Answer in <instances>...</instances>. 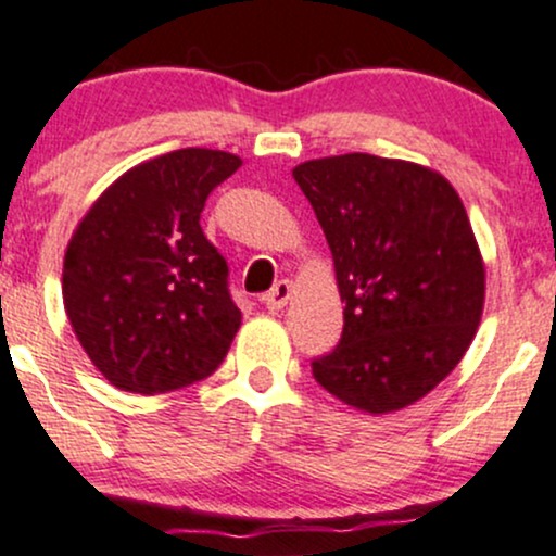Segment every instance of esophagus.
I'll list each match as a JSON object with an SVG mask.
<instances>
[{
    "instance_id": "obj_1",
    "label": "esophagus",
    "mask_w": 556,
    "mask_h": 556,
    "mask_svg": "<svg viewBox=\"0 0 556 556\" xmlns=\"http://www.w3.org/2000/svg\"><path fill=\"white\" fill-rule=\"evenodd\" d=\"M290 295H292V285L288 282V279H282V282L274 285V288L268 290L266 295H264L266 308H268V311H282L285 306H288Z\"/></svg>"
}]
</instances>
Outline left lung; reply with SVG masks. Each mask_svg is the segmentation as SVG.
<instances>
[{"label":"left lung","instance_id":"8db88e82","mask_svg":"<svg viewBox=\"0 0 556 556\" xmlns=\"http://www.w3.org/2000/svg\"><path fill=\"white\" fill-rule=\"evenodd\" d=\"M325 229L343 338L314 377L380 417L417 404L454 371L483 319L485 261L465 203L438 170L367 152L292 170Z\"/></svg>","mask_w":556,"mask_h":556}]
</instances>
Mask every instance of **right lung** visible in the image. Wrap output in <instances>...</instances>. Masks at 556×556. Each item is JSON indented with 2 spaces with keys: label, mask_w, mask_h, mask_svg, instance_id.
Listing matches in <instances>:
<instances>
[{
  "label": "right lung",
  "mask_w": 556,
  "mask_h": 556,
  "mask_svg": "<svg viewBox=\"0 0 556 556\" xmlns=\"http://www.w3.org/2000/svg\"><path fill=\"white\" fill-rule=\"evenodd\" d=\"M240 166L208 148L157 155L121 174L73 229L65 314L110 386L170 393L205 380L227 356L242 314L200 213Z\"/></svg>",
  "instance_id": "1"
}]
</instances>
